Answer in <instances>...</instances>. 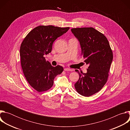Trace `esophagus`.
<instances>
[{"instance_id": "esophagus-1", "label": "esophagus", "mask_w": 130, "mask_h": 130, "mask_svg": "<svg viewBox=\"0 0 130 130\" xmlns=\"http://www.w3.org/2000/svg\"><path fill=\"white\" fill-rule=\"evenodd\" d=\"M64 70L65 71H72L71 69H70V68H64Z\"/></svg>"}]
</instances>
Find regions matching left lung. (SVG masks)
Masks as SVG:
<instances>
[{
    "mask_svg": "<svg viewBox=\"0 0 130 130\" xmlns=\"http://www.w3.org/2000/svg\"><path fill=\"white\" fill-rule=\"evenodd\" d=\"M71 31L80 42L84 62L89 64L86 73L75 70L79 79L75 87L79 94L89 97L100 91L106 83L113 52L104 35L95 29L77 28Z\"/></svg>",
    "mask_w": 130,
    "mask_h": 130,
    "instance_id": "left-lung-1",
    "label": "left lung"
}]
</instances>
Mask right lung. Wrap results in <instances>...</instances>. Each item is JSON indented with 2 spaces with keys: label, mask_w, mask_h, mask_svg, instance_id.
Returning <instances> with one entry per match:
<instances>
[{
  "label": "right lung",
  "mask_w": 130,
  "mask_h": 130,
  "mask_svg": "<svg viewBox=\"0 0 130 130\" xmlns=\"http://www.w3.org/2000/svg\"><path fill=\"white\" fill-rule=\"evenodd\" d=\"M69 29V27L39 26L27 34L21 44L20 56L25 77L39 92L49 89L54 78L63 71V67L52 66L44 57L51 52L54 41Z\"/></svg>",
  "instance_id": "right-lung-1"
}]
</instances>
